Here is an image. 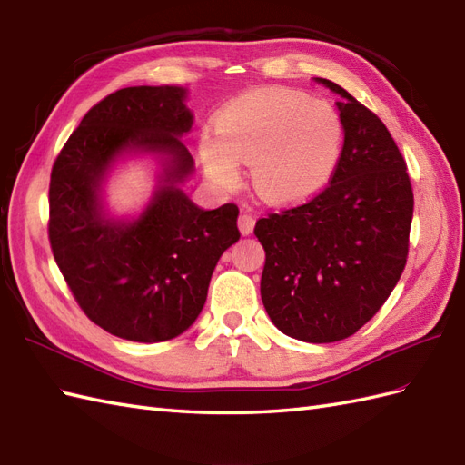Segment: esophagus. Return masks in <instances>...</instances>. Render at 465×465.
Here are the masks:
<instances>
[{
    "label": "esophagus",
    "instance_id": "1",
    "mask_svg": "<svg viewBox=\"0 0 465 465\" xmlns=\"http://www.w3.org/2000/svg\"><path fill=\"white\" fill-rule=\"evenodd\" d=\"M254 223H256V219L252 214H249V213L239 214V229H241L242 234H251L252 229H254Z\"/></svg>",
    "mask_w": 465,
    "mask_h": 465
}]
</instances>
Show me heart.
<instances>
[{
	"label": "heart",
	"instance_id": "obj_1",
	"mask_svg": "<svg viewBox=\"0 0 465 465\" xmlns=\"http://www.w3.org/2000/svg\"><path fill=\"white\" fill-rule=\"evenodd\" d=\"M216 135L201 139L211 177L229 187L239 164L252 163L264 199L296 203L322 191L340 163L344 127L338 111L304 93L266 89L232 101L216 119Z\"/></svg>",
	"mask_w": 465,
	"mask_h": 465
}]
</instances>
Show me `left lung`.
<instances>
[{
  "label": "left lung",
  "mask_w": 465,
  "mask_h": 465,
  "mask_svg": "<svg viewBox=\"0 0 465 465\" xmlns=\"http://www.w3.org/2000/svg\"><path fill=\"white\" fill-rule=\"evenodd\" d=\"M338 93L344 145L326 187L311 201L268 213L254 234L266 252L261 296L274 326L302 342L356 334L404 272L414 193L406 161L376 113Z\"/></svg>",
  "instance_id": "8db88e82"
}]
</instances>
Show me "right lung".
Instances as JSON below:
<instances>
[{
    "instance_id": "add662e5",
    "label": "right lung",
    "mask_w": 465,
    "mask_h": 465,
    "mask_svg": "<svg viewBox=\"0 0 465 465\" xmlns=\"http://www.w3.org/2000/svg\"><path fill=\"white\" fill-rule=\"evenodd\" d=\"M181 87H125L93 105L57 154L47 234L79 308L109 334L163 342L201 314L216 262L241 239L239 206H194L174 187L193 171L181 135L193 125ZM125 148L169 153L165 184L137 222L102 216L98 181Z\"/></svg>"
}]
</instances>
